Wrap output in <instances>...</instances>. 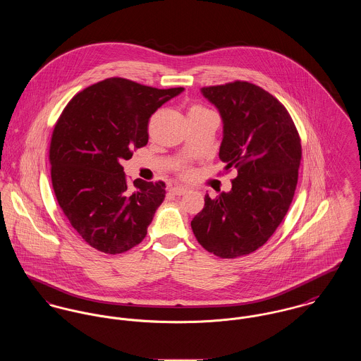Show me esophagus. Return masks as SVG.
<instances>
[{
	"instance_id": "1",
	"label": "esophagus",
	"mask_w": 361,
	"mask_h": 361,
	"mask_svg": "<svg viewBox=\"0 0 361 361\" xmlns=\"http://www.w3.org/2000/svg\"><path fill=\"white\" fill-rule=\"evenodd\" d=\"M187 191H188V188H185V187H183V185H174V187L170 188V192H171L173 195H184Z\"/></svg>"
}]
</instances>
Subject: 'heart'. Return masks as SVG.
<instances>
[{
	"instance_id": "b5f03b06",
	"label": "heart",
	"mask_w": 361,
	"mask_h": 361,
	"mask_svg": "<svg viewBox=\"0 0 361 361\" xmlns=\"http://www.w3.org/2000/svg\"><path fill=\"white\" fill-rule=\"evenodd\" d=\"M207 112H210V111H209V109H206V108H203V106H200V105H192V106L188 109V116H190V115L207 114Z\"/></svg>"
}]
</instances>
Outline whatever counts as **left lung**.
<instances>
[{
    "label": "left lung",
    "instance_id": "8db88e82",
    "mask_svg": "<svg viewBox=\"0 0 361 361\" xmlns=\"http://www.w3.org/2000/svg\"><path fill=\"white\" fill-rule=\"evenodd\" d=\"M223 121L219 157L235 169L233 188L191 221L200 245L210 253L234 259L263 246L285 217L298 184L302 145L288 111L263 88L234 81L200 88Z\"/></svg>",
    "mask_w": 361,
    "mask_h": 361
}]
</instances>
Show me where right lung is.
I'll use <instances>...</instances> for the list:
<instances>
[{
    "label": "right lung",
    "mask_w": 361,
    "mask_h": 361,
    "mask_svg": "<svg viewBox=\"0 0 361 361\" xmlns=\"http://www.w3.org/2000/svg\"><path fill=\"white\" fill-rule=\"evenodd\" d=\"M183 91L111 78L75 95L56 121L49 147L54 192L97 250L123 253L145 238L166 185L137 178L128 187L121 163L147 145L149 118Z\"/></svg>",
    "instance_id": "right-lung-1"
}]
</instances>
